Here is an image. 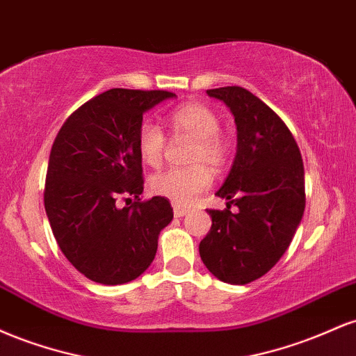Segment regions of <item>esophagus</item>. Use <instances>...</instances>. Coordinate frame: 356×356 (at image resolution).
<instances>
[{
	"label": "esophagus",
	"mask_w": 356,
	"mask_h": 356,
	"mask_svg": "<svg viewBox=\"0 0 356 356\" xmlns=\"http://www.w3.org/2000/svg\"><path fill=\"white\" fill-rule=\"evenodd\" d=\"M187 212H189V207L181 206V204H174V216H175V218H182V216H186Z\"/></svg>",
	"instance_id": "34e87169"
}]
</instances>
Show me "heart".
<instances>
[{
	"mask_svg": "<svg viewBox=\"0 0 356 356\" xmlns=\"http://www.w3.org/2000/svg\"><path fill=\"white\" fill-rule=\"evenodd\" d=\"M174 136L194 138L189 167H170L150 179L157 195L175 204H189L212 184V170L220 169L229 157V142L219 132L220 120L214 110L202 104H187L169 115ZM137 150L144 164L159 167L165 152V136L154 122H144L137 132Z\"/></svg>",
	"mask_w": 356,
	"mask_h": 356,
	"instance_id": "obj_1",
	"label": "heart"
}]
</instances>
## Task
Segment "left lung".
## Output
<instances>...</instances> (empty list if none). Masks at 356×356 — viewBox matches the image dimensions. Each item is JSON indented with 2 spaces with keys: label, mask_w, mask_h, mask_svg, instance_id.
Listing matches in <instances>:
<instances>
[{
  "label": "left lung",
  "mask_w": 356,
  "mask_h": 356,
  "mask_svg": "<svg viewBox=\"0 0 356 356\" xmlns=\"http://www.w3.org/2000/svg\"><path fill=\"white\" fill-rule=\"evenodd\" d=\"M229 107L238 150L222 187L227 209H209L212 226L199 244L202 263L218 280L248 284L264 276L291 244L305 212V169L289 129L243 87L207 90ZM238 206L230 212V204Z\"/></svg>",
  "instance_id": "8db88e82"
}]
</instances>
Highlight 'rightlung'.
Instances as JSON below:
<instances>
[{
	"label": "right lung",
	"instance_id": "1",
	"mask_svg": "<svg viewBox=\"0 0 356 356\" xmlns=\"http://www.w3.org/2000/svg\"><path fill=\"white\" fill-rule=\"evenodd\" d=\"M175 93L112 88L85 102L53 142L44 211L65 257L100 284H124L150 266L174 218L165 197L142 202L137 132L147 110ZM125 198L127 206L118 208Z\"/></svg>",
	"mask_w": 356,
	"mask_h": 356
}]
</instances>
